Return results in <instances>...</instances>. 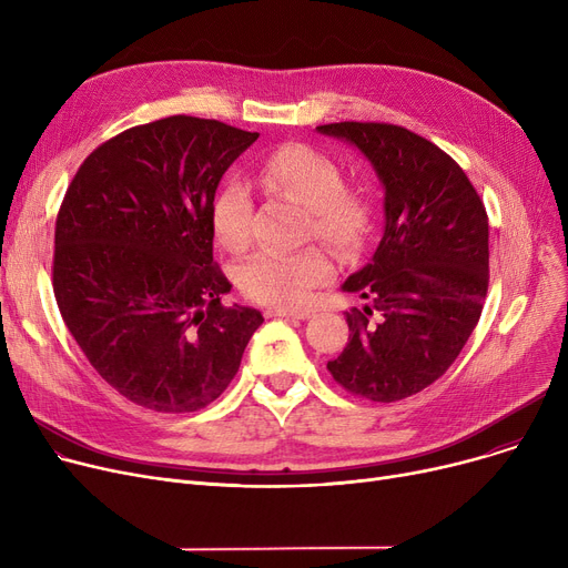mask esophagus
<instances>
[{"label": "esophagus", "instance_id": "esophagus-1", "mask_svg": "<svg viewBox=\"0 0 568 568\" xmlns=\"http://www.w3.org/2000/svg\"><path fill=\"white\" fill-rule=\"evenodd\" d=\"M268 317H287V320H306L311 313L308 311H292V308H268Z\"/></svg>", "mask_w": 568, "mask_h": 568}]
</instances>
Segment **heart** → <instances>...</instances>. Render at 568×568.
<instances>
[{
  "instance_id": "1",
  "label": "heart",
  "mask_w": 568,
  "mask_h": 568,
  "mask_svg": "<svg viewBox=\"0 0 568 568\" xmlns=\"http://www.w3.org/2000/svg\"><path fill=\"white\" fill-rule=\"evenodd\" d=\"M260 186L278 197L308 206L306 234L338 251H352L364 242L371 225L366 195L343 184V172L334 159L302 142H287L266 154L257 165ZM251 189L227 179L212 204V227L219 244L232 253L251 246L253 230ZM334 264L322 248L306 246L292 253L262 251L236 272V283L253 302L272 306H300L311 292L329 281Z\"/></svg>"
}]
</instances>
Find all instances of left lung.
I'll use <instances>...</instances> for the list:
<instances>
[{
  "mask_svg": "<svg viewBox=\"0 0 568 568\" xmlns=\"http://www.w3.org/2000/svg\"><path fill=\"white\" fill-rule=\"evenodd\" d=\"M317 131L359 149L384 186L382 242L343 283L371 306L345 313L347 345L326 368L354 396L396 403L449 371L481 317L486 206L449 154L403 126L341 122Z\"/></svg>",
  "mask_w": 568,
  "mask_h": 568,
  "instance_id": "obj_1",
  "label": "left lung"
}]
</instances>
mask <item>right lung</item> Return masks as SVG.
<instances>
[{"instance_id":"add662e5","label":"right lung","mask_w":568,"mask_h":568,"mask_svg":"<svg viewBox=\"0 0 568 568\" xmlns=\"http://www.w3.org/2000/svg\"><path fill=\"white\" fill-rule=\"evenodd\" d=\"M260 133L174 114L97 146L54 225L52 290L89 364L126 400L184 414L214 403L264 322L223 306L212 204Z\"/></svg>"}]
</instances>
